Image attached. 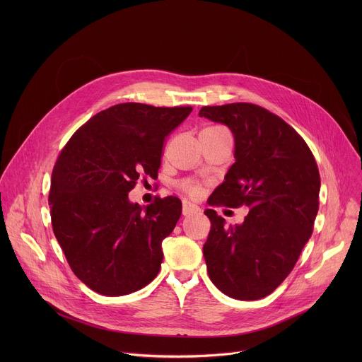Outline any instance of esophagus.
Masks as SVG:
<instances>
[{
	"mask_svg": "<svg viewBox=\"0 0 362 362\" xmlns=\"http://www.w3.org/2000/svg\"><path fill=\"white\" fill-rule=\"evenodd\" d=\"M199 212H200V208L197 204H194L193 202H189V200H183V215L185 216L199 214Z\"/></svg>",
	"mask_w": 362,
	"mask_h": 362,
	"instance_id": "obj_1",
	"label": "esophagus"
}]
</instances>
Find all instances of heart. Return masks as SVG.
<instances>
[{
  "label": "heart",
  "instance_id": "1",
  "mask_svg": "<svg viewBox=\"0 0 362 362\" xmlns=\"http://www.w3.org/2000/svg\"><path fill=\"white\" fill-rule=\"evenodd\" d=\"M208 129L219 130V129H223V127L212 126V127H208ZM179 187H180L183 192H186V193H189V194H192V196H196V194H199V192H200V186H199L194 180H190V179H185V180H182V182L179 183Z\"/></svg>",
  "mask_w": 362,
  "mask_h": 362
}]
</instances>
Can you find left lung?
<instances>
[{
    "label": "left lung",
    "mask_w": 362,
    "mask_h": 362,
    "mask_svg": "<svg viewBox=\"0 0 362 362\" xmlns=\"http://www.w3.org/2000/svg\"><path fill=\"white\" fill-rule=\"evenodd\" d=\"M200 117L226 124L235 159L209 206H246L242 225H225L206 209L211 232L203 255L211 281L242 300L272 293L293 269L311 238L321 177L311 148L279 116L252 103L204 106Z\"/></svg>",
    "instance_id": "obj_1"
}]
</instances>
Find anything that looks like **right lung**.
Listing matches in <instances>:
<instances>
[{
    "mask_svg": "<svg viewBox=\"0 0 362 362\" xmlns=\"http://www.w3.org/2000/svg\"><path fill=\"white\" fill-rule=\"evenodd\" d=\"M190 112L122 103L93 116L60 151L51 225L74 275L97 293L127 295L159 274L182 202L156 197L143 209L129 192L141 176L158 177L165 140Z\"/></svg>",
    "mask_w": 362,
    "mask_h": 362,
    "instance_id": "1",
    "label": "right lung"
}]
</instances>
